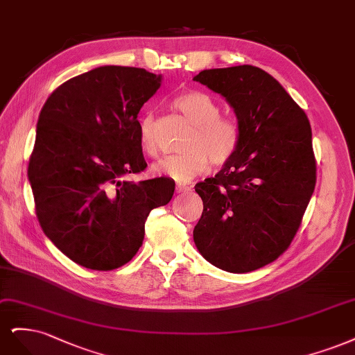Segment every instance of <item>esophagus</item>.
Wrapping results in <instances>:
<instances>
[{"label": "esophagus", "instance_id": "obj_1", "mask_svg": "<svg viewBox=\"0 0 355 355\" xmlns=\"http://www.w3.org/2000/svg\"><path fill=\"white\" fill-rule=\"evenodd\" d=\"M175 190H177V193H186V191H190L191 187H190V186H186V184H181V182H178V184L175 186Z\"/></svg>", "mask_w": 355, "mask_h": 355}]
</instances>
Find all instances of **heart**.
Wrapping results in <instances>:
<instances>
[{
    "instance_id": "1",
    "label": "heart",
    "mask_w": 355,
    "mask_h": 355,
    "mask_svg": "<svg viewBox=\"0 0 355 355\" xmlns=\"http://www.w3.org/2000/svg\"><path fill=\"white\" fill-rule=\"evenodd\" d=\"M173 105L193 125V131L186 140V152L161 159L152 166L153 174L186 182L207 171L211 162L221 166L232 161L240 146V130L236 121L220 115L218 103L200 91H187L177 96ZM140 144L148 156L157 155L159 140L152 115L141 119Z\"/></svg>"
}]
</instances>
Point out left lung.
Returning <instances> with one entry per match:
<instances>
[{
  "label": "left lung",
  "instance_id": "obj_1",
  "mask_svg": "<svg viewBox=\"0 0 355 355\" xmlns=\"http://www.w3.org/2000/svg\"><path fill=\"white\" fill-rule=\"evenodd\" d=\"M193 81L227 100L240 130L232 161L194 186L203 202L194 243L215 267L254 271L289 248L313 196L310 121L279 81L259 67L207 69Z\"/></svg>",
  "mask_w": 355,
  "mask_h": 355
}]
</instances>
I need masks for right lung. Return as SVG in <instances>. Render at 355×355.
<instances>
[{"label": "right lung", "instance_id": "1", "mask_svg": "<svg viewBox=\"0 0 355 355\" xmlns=\"http://www.w3.org/2000/svg\"><path fill=\"white\" fill-rule=\"evenodd\" d=\"M162 76L100 66L55 88L41 109L28 177L42 232L85 268L109 271L139 252L148 214L175 190L165 177L128 181L147 164L137 119Z\"/></svg>", "mask_w": 355, "mask_h": 355}]
</instances>
